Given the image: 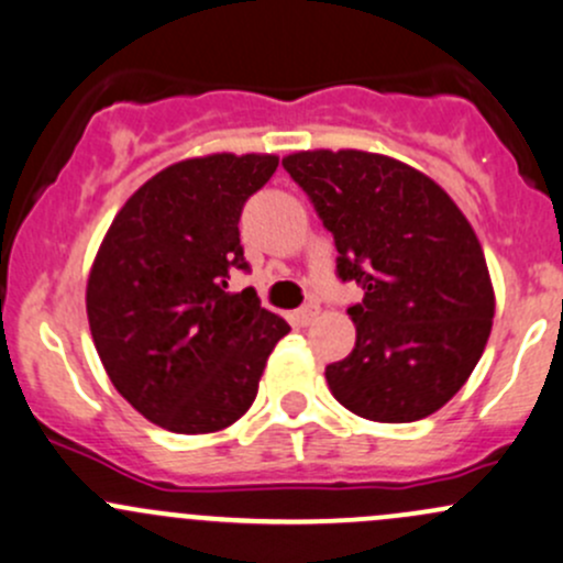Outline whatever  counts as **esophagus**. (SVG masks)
<instances>
[{"mask_svg":"<svg viewBox=\"0 0 563 563\" xmlns=\"http://www.w3.org/2000/svg\"><path fill=\"white\" fill-rule=\"evenodd\" d=\"M316 316H318V305H305L294 312V321H297V327H310V323L316 321Z\"/></svg>","mask_w":563,"mask_h":563,"instance_id":"34e87169","label":"esophagus"}]
</instances>
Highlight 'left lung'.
Segmentation results:
<instances>
[{
	"label": "left lung",
	"instance_id": "left-lung-1",
	"mask_svg": "<svg viewBox=\"0 0 563 563\" xmlns=\"http://www.w3.org/2000/svg\"><path fill=\"white\" fill-rule=\"evenodd\" d=\"M334 236L336 277L364 291L347 307L351 356L327 366L334 399L380 423L440 410L481 361L494 288L470 221L431 177L364 151L283 158Z\"/></svg>",
	"mask_w": 563,
	"mask_h": 563
}]
</instances>
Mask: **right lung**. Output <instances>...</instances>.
Instances as JSON below:
<instances>
[{"mask_svg":"<svg viewBox=\"0 0 563 563\" xmlns=\"http://www.w3.org/2000/svg\"><path fill=\"white\" fill-rule=\"evenodd\" d=\"M277 156L216 153L162 169L112 221L86 288L93 345L118 394L175 434L232 426L258 394L277 340L291 327L253 288L240 245L247 199Z\"/></svg>","mask_w":563,"mask_h":563,"instance_id":"1","label":"right lung"}]
</instances>
